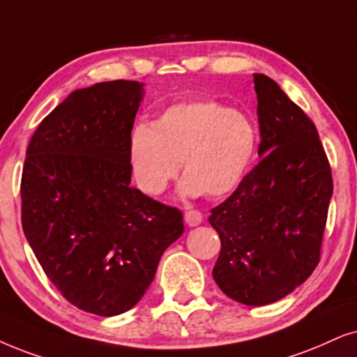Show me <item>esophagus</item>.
Masks as SVG:
<instances>
[{"instance_id": "obj_1", "label": "esophagus", "mask_w": 357, "mask_h": 357, "mask_svg": "<svg viewBox=\"0 0 357 357\" xmlns=\"http://www.w3.org/2000/svg\"><path fill=\"white\" fill-rule=\"evenodd\" d=\"M184 220H186L189 227H196V225H199L202 222V212L196 209H189L186 211V214H184Z\"/></svg>"}]
</instances>
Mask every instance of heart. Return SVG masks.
I'll return each mask as SVG.
<instances>
[{"label": "heart", "mask_w": 357, "mask_h": 357, "mask_svg": "<svg viewBox=\"0 0 357 357\" xmlns=\"http://www.w3.org/2000/svg\"><path fill=\"white\" fill-rule=\"evenodd\" d=\"M259 135L249 116L211 98L178 102L150 126L130 137V165L137 186L161 196L183 168V191L224 197L249 173Z\"/></svg>", "instance_id": "heart-1"}]
</instances>
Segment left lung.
<instances>
[{"mask_svg": "<svg viewBox=\"0 0 357 357\" xmlns=\"http://www.w3.org/2000/svg\"><path fill=\"white\" fill-rule=\"evenodd\" d=\"M261 142L259 163L211 209L220 237L212 270L229 298L273 303L313 273L321 257L333 176L313 121L278 84L254 75Z\"/></svg>", "mask_w": 357, "mask_h": 357, "instance_id": "obj_1", "label": "left lung"}]
</instances>
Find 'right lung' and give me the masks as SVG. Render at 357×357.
Returning <instances> with one entry per match:
<instances>
[{
    "label": "right lung",
    "mask_w": 357,
    "mask_h": 357,
    "mask_svg": "<svg viewBox=\"0 0 357 357\" xmlns=\"http://www.w3.org/2000/svg\"><path fill=\"white\" fill-rule=\"evenodd\" d=\"M143 84L72 92L40 121L21 176V222L36 259L70 305L115 317L142 300L183 212L130 186V137Z\"/></svg>",
    "instance_id": "right-lung-1"
}]
</instances>
